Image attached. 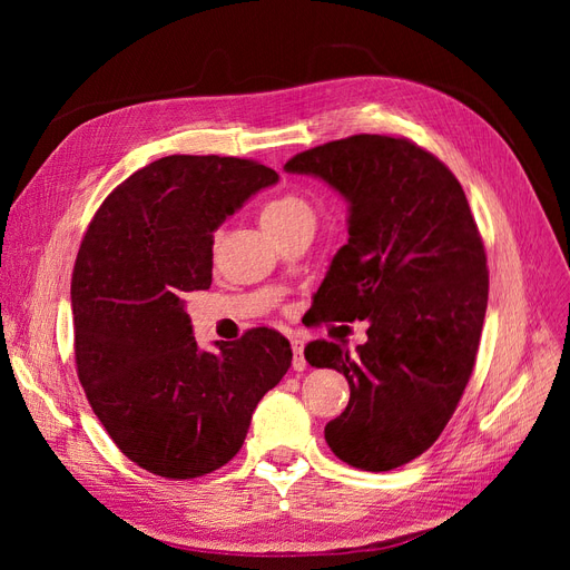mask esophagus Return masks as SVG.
Listing matches in <instances>:
<instances>
[{"label": "esophagus", "instance_id": "obj_1", "mask_svg": "<svg viewBox=\"0 0 570 570\" xmlns=\"http://www.w3.org/2000/svg\"><path fill=\"white\" fill-rule=\"evenodd\" d=\"M292 354H295V358H292V368H295V371H304V368H306L304 340H302L299 335H292Z\"/></svg>", "mask_w": 570, "mask_h": 570}]
</instances>
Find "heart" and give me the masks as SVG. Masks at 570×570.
Listing matches in <instances>:
<instances>
[{"label":"heart","mask_w":570,"mask_h":570,"mask_svg":"<svg viewBox=\"0 0 570 570\" xmlns=\"http://www.w3.org/2000/svg\"><path fill=\"white\" fill-rule=\"evenodd\" d=\"M258 218H262V226L268 233H278L287 228L289 223L302 220V218H314L312 206L308 202L295 193H283L266 199L258 209Z\"/></svg>","instance_id":"1"}]
</instances>
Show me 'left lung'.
<instances>
[{"instance_id": "1", "label": "left lung", "mask_w": 570, "mask_h": 570, "mask_svg": "<svg viewBox=\"0 0 570 570\" xmlns=\"http://www.w3.org/2000/svg\"><path fill=\"white\" fill-rule=\"evenodd\" d=\"M285 170L325 180L350 204V239L316 292L323 321L368 318L356 350L327 340L304 350L350 383L325 442L354 469H400L440 438L475 366L490 278L469 199L450 168L404 137L352 135Z\"/></svg>"}]
</instances>
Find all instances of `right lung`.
Instances as JSON below:
<instances>
[{"instance_id":"1","label":"right lung","mask_w":570,"mask_h":570,"mask_svg":"<svg viewBox=\"0 0 570 570\" xmlns=\"http://www.w3.org/2000/svg\"><path fill=\"white\" fill-rule=\"evenodd\" d=\"M275 183L249 159L174 154L120 183L82 237L71 281L80 385L118 450L154 475L226 465L292 364L271 327L199 350L183 302L212 285L214 230Z\"/></svg>"}]
</instances>
